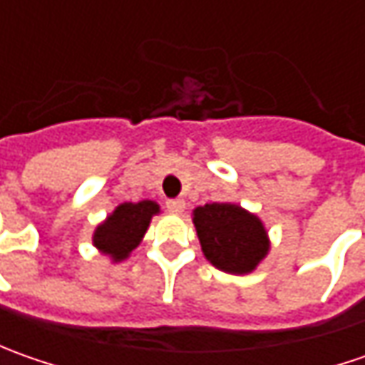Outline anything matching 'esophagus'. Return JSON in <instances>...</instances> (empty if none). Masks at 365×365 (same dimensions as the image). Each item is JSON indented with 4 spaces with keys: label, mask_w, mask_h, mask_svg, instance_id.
I'll list each match as a JSON object with an SVG mask.
<instances>
[{
    "label": "esophagus",
    "mask_w": 365,
    "mask_h": 365,
    "mask_svg": "<svg viewBox=\"0 0 365 365\" xmlns=\"http://www.w3.org/2000/svg\"><path fill=\"white\" fill-rule=\"evenodd\" d=\"M185 201L182 199H170V201H166V209L170 211V213H176V215H180L182 211H185Z\"/></svg>",
    "instance_id": "esophagus-1"
}]
</instances>
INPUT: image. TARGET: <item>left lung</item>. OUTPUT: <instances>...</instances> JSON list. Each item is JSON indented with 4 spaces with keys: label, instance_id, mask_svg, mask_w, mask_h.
Segmentation results:
<instances>
[{
    "label": "left lung",
    "instance_id": "obj_1",
    "mask_svg": "<svg viewBox=\"0 0 365 365\" xmlns=\"http://www.w3.org/2000/svg\"><path fill=\"white\" fill-rule=\"evenodd\" d=\"M205 258L227 274L256 270L270 250L264 223L233 203H207L192 211Z\"/></svg>",
    "mask_w": 365,
    "mask_h": 365
}]
</instances>
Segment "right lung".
<instances>
[{"mask_svg":"<svg viewBox=\"0 0 365 365\" xmlns=\"http://www.w3.org/2000/svg\"><path fill=\"white\" fill-rule=\"evenodd\" d=\"M156 213H160V207L154 201L118 205L115 211L101 225H97L93 245L113 262L125 259L140 245Z\"/></svg>","mask_w":365,"mask_h":365,"instance_id":"add662e5","label":"right lung"}]
</instances>
